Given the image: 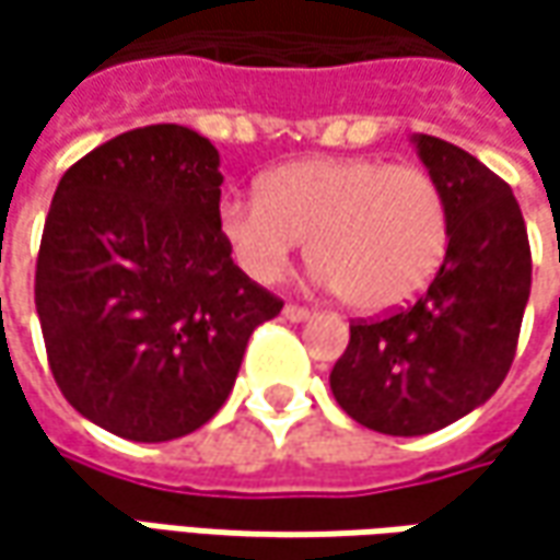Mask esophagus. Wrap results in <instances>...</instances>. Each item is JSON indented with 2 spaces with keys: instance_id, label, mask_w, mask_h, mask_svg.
Returning a JSON list of instances; mask_svg holds the SVG:
<instances>
[{
  "instance_id": "34e87169",
  "label": "esophagus",
  "mask_w": 560,
  "mask_h": 560,
  "mask_svg": "<svg viewBox=\"0 0 560 560\" xmlns=\"http://www.w3.org/2000/svg\"><path fill=\"white\" fill-rule=\"evenodd\" d=\"M283 314H287L290 320H308V317H312V308H305V305H295V302H290V305L283 308Z\"/></svg>"
}]
</instances>
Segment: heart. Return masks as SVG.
<instances>
[{
  "label": "heart",
  "instance_id": "heart-1",
  "mask_svg": "<svg viewBox=\"0 0 560 560\" xmlns=\"http://www.w3.org/2000/svg\"><path fill=\"white\" fill-rule=\"evenodd\" d=\"M218 226L258 283L290 270L302 240L320 280L355 312H389L430 287L452 214L436 177L383 159H305L270 171L258 199H230Z\"/></svg>",
  "mask_w": 560,
  "mask_h": 560
}]
</instances>
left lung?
<instances>
[{"instance_id": "left-lung-1", "label": "left lung", "mask_w": 560, "mask_h": 560, "mask_svg": "<svg viewBox=\"0 0 560 560\" xmlns=\"http://www.w3.org/2000/svg\"><path fill=\"white\" fill-rule=\"evenodd\" d=\"M452 214L445 261L405 308L358 317L330 371L339 408L389 436H423L464 418L511 371L529 299L527 224L511 186L440 137H418Z\"/></svg>"}]
</instances>
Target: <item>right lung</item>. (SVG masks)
Wrapping results in <instances>:
<instances>
[{"mask_svg": "<svg viewBox=\"0 0 560 560\" xmlns=\"http://www.w3.org/2000/svg\"><path fill=\"white\" fill-rule=\"evenodd\" d=\"M218 149L180 124L102 142L58 180L33 299L61 396L102 430L167 442L224 405L283 299L233 265Z\"/></svg>", "mask_w": 560, "mask_h": 560, "instance_id": "1", "label": "right lung"}]
</instances>
